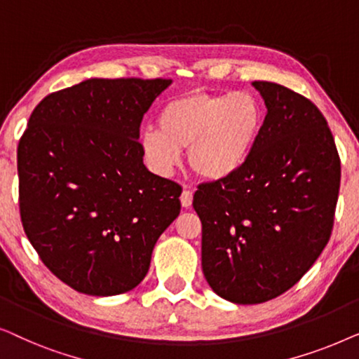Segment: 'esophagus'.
<instances>
[{"label":"esophagus","instance_id":"esophagus-1","mask_svg":"<svg viewBox=\"0 0 359 359\" xmlns=\"http://www.w3.org/2000/svg\"><path fill=\"white\" fill-rule=\"evenodd\" d=\"M191 204H193V191L184 188L183 194H181V205L183 208H191Z\"/></svg>","mask_w":359,"mask_h":359}]
</instances>
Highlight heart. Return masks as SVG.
Returning a JSON list of instances; mask_svg holds the SVG:
<instances>
[{"mask_svg":"<svg viewBox=\"0 0 359 359\" xmlns=\"http://www.w3.org/2000/svg\"><path fill=\"white\" fill-rule=\"evenodd\" d=\"M158 130L142 132V155L155 173L168 176L189 149V165L201 178L224 181L247 165L263 127V107L248 91L229 95L193 91L160 109Z\"/></svg>","mask_w":359,"mask_h":359,"instance_id":"b5f03b06","label":"heart"}]
</instances>
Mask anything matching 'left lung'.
Listing matches in <instances>:
<instances>
[{
	"mask_svg": "<svg viewBox=\"0 0 359 359\" xmlns=\"http://www.w3.org/2000/svg\"><path fill=\"white\" fill-rule=\"evenodd\" d=\"M266 106L262 134L238 173L204 183L203 273L217 296L262 304L306 274L330 238L340 156L325 117L299 93L253 81Z\"/></svg>",
	"mask_w": 359,
	"mask_h": 359,
	"instance_id": "left-lung-1",
	"label": "left lung"
}]
</instances>
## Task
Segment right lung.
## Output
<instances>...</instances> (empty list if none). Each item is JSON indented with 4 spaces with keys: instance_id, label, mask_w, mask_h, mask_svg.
Returning a JSON list of instances; mask_svg holds the SVG:
<instances>
[{
    "instance_id": "1",
    "label": "right lung",
    "mask_w": 359,
    "mask_h": 359,
    "mask_svg": "<svg viewBox=\"0 0 359 359\" xmlns=\"http://www.w3.org/2000/svg\"><path fill=\"white\" fill-rule=\"evenodd\" d=\"M171 80L91 78L43 97L18 147L19 210L43 264L78 292L116 296L150 268L181 186L144 165L140 122Z\"/></svg>"
}]
</instances>
